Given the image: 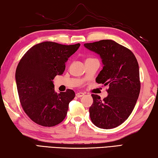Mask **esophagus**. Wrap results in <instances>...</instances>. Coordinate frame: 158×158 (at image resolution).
Returning <instances> with one entry per match:
<instances>
[{"label": "esophagus", "instance_id": "obj_1", "mask_svg": "<svg viewBox=\"0 0 158 158\" xmlns=\"http://www.w3.org/2000/svg\"><path fill=\"white\" fill-rule=\"evenodd\" d=\"M84 95V93H82V92H77L76 93V96L77 98H81Z\"/></svg>", "mask_w": 158, "mask_h": 158}]
</instances>
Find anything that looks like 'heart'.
Wrapping results in <instances>:
<instances>
[{
  "label": "heart",
  "instance_id": "1",
  "mask_svg": "<svg viewBox=\"0 0 158 158\" xmlns=\"http://www.w3.org/2000/svg\"><path fill=\"white\" fill-rule=\"evenodd\" d=\"M89 59H90V58H89Z\"/></svg>",
  "mask_w": 158,
  "mask_h": 158
}]
</instances>
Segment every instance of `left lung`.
I'll return each instance as SVG.
<instances>
[{
    "instance_id": "obj_1",
    "label": "left lung",
    "mask_w": 158,
    "mask_h": 158,
    "mask_svg": "<svg viewBox=\"0 0 158 158\" xmlns=\"http://www.w3.org/2000/svg\"><path fill=\"white\" fill-rule=\"evenodd\" d=\"M84 46L100 56L103 68L95 81L109 87L108 96L103 100L98 95H91L90 119L102 129L118 127L130 116L140 93L137 58L129 49L111 40L85 43Z\"/></svg>"
}]
</instances>
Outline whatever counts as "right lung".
I'll list each match as a JSON object with an SVG mask.
<instances>
[{"instance_id": "obj_1", "label": "right lung", "mask_w": 158, "mask_h": 158, "mask_svg": "<svg viewBox=\"0 0 158 158\" xmlns=\"http://www.w3.org/2000/svg\"><path fill=\"white\" fill-rule=\"evenodd\" d=\"M80 44L64 45L44 42L32 47L21 58L15 78L21 106L35 123L53 127L60 123L68 113L74 90L55 92L53 78L65 71L68 58Z\"/></svg>"}]
</instances>
